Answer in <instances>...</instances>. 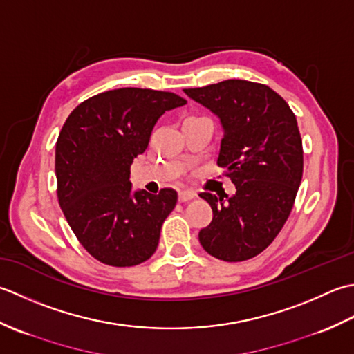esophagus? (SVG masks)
<instances>
[{
	"label": "esophagus",
	"mask_w": 354,
	"mask_h": 354,
	"mask_svg": "<svg viewBox=\"0 0 354 354\" xmlns=\"http://www.w3.org/2000/svg\"><path fill=\"white\" fill-rule=\"evenodd\" d=\"M194 197H196V192L194 191H180L178 192V201H182V203L192 200Z\"/></svg>",
	"instance_id": "obj_1"
}]
</instances>
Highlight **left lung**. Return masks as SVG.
I'll return each instance as SVG.
<instances>
[{"mask_svg": "<svg viewBox=\"0 0 354 354\" xmlns=\"http://www.w3.org/2000/svg\"><path fill=\"white\" fill-rule=\"evenodd\" d=\"M185 93L218 116L217 165L236 187L232 197L200 194L214 214L200 244L223 261H246L275 240L297 198L304 168L297 118L264 84L227 79Z\"/></svg>", "mask_w": 354, "mask_h": 354, "instance_id": "left-lung-1", "label": "left lung"}]
</instances>
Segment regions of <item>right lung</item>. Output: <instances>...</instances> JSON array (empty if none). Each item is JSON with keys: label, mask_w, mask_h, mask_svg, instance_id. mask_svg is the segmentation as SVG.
<instances>
[{"label": "right lung", "mask_w": 354, "mask_h": 354, "mask_svg": "<svg viewBox=\"0 0 354 354\" xmlns=\"http://www.w3.org/2000/svg\"><path fill=\"white\" fill-rule=\"evenodd\" d=\"M186 104L169 91L118 88L70 113L56 142L57 201L73 234L97 261L131 268L153 257L177 192L133 191L129 168L165 111Z\"/></svg>", "instance_id": "1"}]
</instances>
